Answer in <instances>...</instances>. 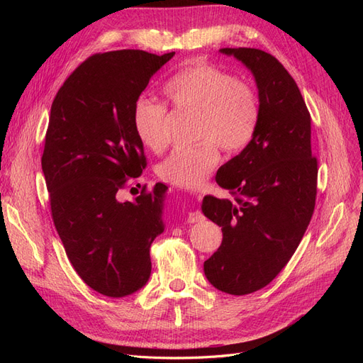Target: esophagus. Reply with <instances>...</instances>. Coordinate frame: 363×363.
I'll return each instance as SVG.
<instances>
[{"label": "esophagus", "mask_w": 363, "mask_h": 363, "mask_svg": "<svg viewBox=\"0 0 363 363\" xmlns=\"http://www.w3.org/2000/svg\"><path fill=\"white\" fill-rule=\"evenodd\" d=\"M203 219H204V216H203V213L199 212V211H194V212H191V213L188 215V223H191V224L200 223V221H203Z\"/></svg>", "instance_id": "1"}]
</instances>
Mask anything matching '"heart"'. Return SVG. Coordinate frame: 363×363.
I'll use <instances>...</instances> for the list:
<instances>
[{
  "label": "heart",
  "mask_w": 363,
  "mask_h": 363,
  "mask_svg": "<svg viewBox=\"0 0 363 363\" xmlns=\"http://www.w3.org/2000/svg\"><path fill=\"white\" fill-rule=\"evenodd\" d=\"M163 92L177 107L196 111L195 135L203 138L177 147L160 163V179L177 188H199L216 167L218 145L235 155L257 133L260 103L255 87L213 65L196 63L182 69L164 83ZM131 123L144 147L160 151L167 145V107L162 103L138 98Z\"/></svg>",
  "instance_id": "b5f03b06"
}]
</instances>
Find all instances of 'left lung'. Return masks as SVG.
<instances>
[{"label":"left lung","instance_id":"obj_1","mask_svg":"<svg viewBox=\"0 0 363 363\" xmlns=\"http://www.w3.org/2000/svg\"><path fill=\"white\" fill-rule=\"evenodd\" d=\"M219 51L255 75L260 123L251 144L216 172V183L235 199L203 200V213L223 230L204 274L216 289L247 295L276 279L301 242L315 208L318 162L311 113L283 65L257 48Z\"/></svg>","mask_w":363,"mask_h":363}]
</instances>
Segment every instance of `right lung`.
<instances>
[{
  "mask_svg": "<svg viewBox=\"0 0 363 363\" xmlns=\"http://www.w3.org/2000/svg\"><path fill=\"white\" fill-rule=\"evenodd\" d=\"M175 52L94 54L54 98L42 155L51 216L71 265L87 286L112 298L150 279L152 240L163 232L167 186H144L133 201L116 192L147 167L131 112L148 82Z\"/></svg>",
  "mask_w": 363,
  "mask_h": 363,
  "instance_id": "right-lung-1",
  "label": "right lung"
}]
</instances>
